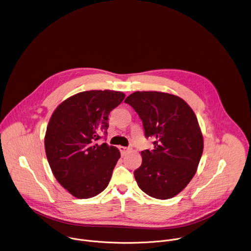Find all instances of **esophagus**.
Wrapping results in <instances>:
<instances>
[{"label":"esophagus","instance_id":"esophagus-1","mask_svg":"<svg viewBox=\"0 0 251 251\" xmlns=\"http://www.w3.org/2000/svg\"><path fill=\"white\" fill-rule=\"evenodd\" d=\"M129 148H126V147H119V151H120V152H121V154L122 155H125L128 151H129Z\"/></svg>","mask_w":251,"mask_h":251}]
</instances>
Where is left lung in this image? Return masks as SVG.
Here are the masks:
<instances>
[{
  "label": "left lung",
  "instance_id": "obj_1",
  "mask_svg": "<svg viewBox=\"0 0 251 251\" xmlns=\"http://www.w3.org/2000/svg\"><path fill=\"white\" fill-rule=\"evenodd\" d=\"M125 102L139 114L146 138L154 141L134 171L139 188L158 200L177 196L195 176L203 151L195 112L183 99L161 92H135Z\"/></svg>",
  "mask_w": 251,
  "mask_h": 251
}]
</instances>
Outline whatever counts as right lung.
<instances>
[{
    "label": "right lung",
    "instance_id": "1",
    "mask_svg": "<svg viewBox=\"0 0 251 251\" xmlns=\"http://www.w3.org/2000/svg\"><path fill=\"white\" fill-rule=\"evenodd\" d=\"M124 98L110 90L78 93L61 102L49 121L45 150L50 167L77 199L98 196L110 181L120 151L98 141L106 137L108 115Z\"/></svg>",
    "mask_w": 251,
    "mask_h": 251
}]
</instances>
